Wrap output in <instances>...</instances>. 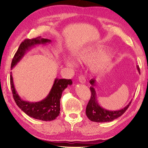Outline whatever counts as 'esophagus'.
<instances>
[{"mask_svg": "<svg viewBox=\"0 0 148 148\" xmlns=\"http://www.w3.org/2000/svg\"><path fill=\"white\" fill-rule=\"evenodd\" d=\"M79 81L81 84H84L86 83V77L83 75H81L79 77Z\"/></svg>", "mask_w": 148, "mask_h": 148, "instance_id": "34e87169", "label": "esophagus"}]
</instances>
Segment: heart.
<instances>
[{"mask_svg":"<svg viewBox=\"0 0 148 148\" xmlns=\"http://www.w3.org/2000/svg\"><path fill=\"white\" fill-rule=\"evenodd\" d=\"M105 46L97 45L84 48L78 55V60L86 64H92V71L95 73H102L108 71L112 67L114 54L111 51H107ZM66 64L69 67H76V63L74 59L67 58Z\"/></svg>","mask_w":148,"mask_h":148,"instance_id":"b5f03b06","label":"heart"}]
</instances>
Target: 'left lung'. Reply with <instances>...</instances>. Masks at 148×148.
<instances>
[{"label":"left lung","mask_w":148,"mask_h":148,"mask_svg":"<svg viewBox=\"0 0 148 148\" xmlns=\"http://www.w3.org/2000/svg\"><path fill=\"white\" fill-rule=\"evenodd\" d=\"M136 67L138 72L140 73V69L139 66L137 65ZM96 81H97L95 78H93L90 81V83L91 84L90 89L92 95H91L90 100H89L86 106V114L90 120L92 121L98 123L112 121L114 119L121 116L127 111L132 99L128 103L127 106L124 107L121 109L117 110V111H111V110H108L105 108H103L102 106H100L98 100H97V95L95 89Z\"/></svg>","instance_id":"obj_1"}]
</instances>
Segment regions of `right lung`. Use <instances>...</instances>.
<instances>
[{"label": "right lung", "instance_id": "right-lung-1", "mask_svg": "<svg viewBox=\"0 0 148 148\" xmlns=\"http://www.w3.org/2000/svg\"><path fill=\"white\" fill-rule=\"evenodd\" d=\"M51 40L48 39L38 37L32 39H25L21 43L16 53L12 58L11 69H13L20 62L26 53L36 46L50 43ZM11 88L13 98L17 106L26 114L34 119L42 121H52L58 116L60 111V101L62 92L69 85H72L71 79H58L55 78L48 95L45 99L39 102H32L26 101L19 96L14 85L12 72L10 75Z\"/></svg>", "mask_w": 148, "mask_h": 148}]
</instances>
